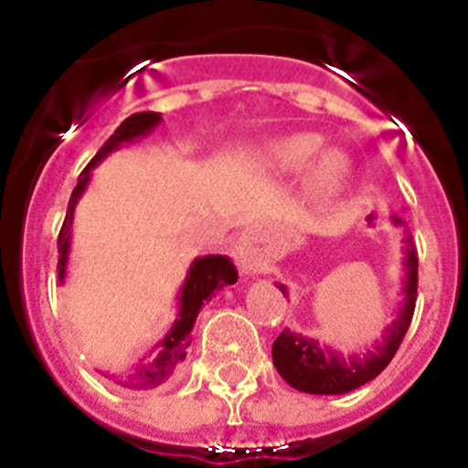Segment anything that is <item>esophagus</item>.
<instances>
[{
	"instance_id": "obj_1",
	"label": "esophagus",
	"mask_w": 468,
	"mask_h": 468,
	"mask_svg": "<svg viewBox=\"0 0 468 468\" xmlns=\"http://www.w3.org/2000/svg\"><path fill=\"white\" fill-rule=\"evenodd\" d=\"M239 258H241V264L246 271L258 270V255L253 253V248H250V243L248 241H243L241 248H239Z\"/></svg>"
}]
</instances>
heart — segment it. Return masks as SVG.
Returning <instances> with one entry per match:
<instances>
[{
	"label": "heart",
	"instance_id": "1",
	"mask_svg": "<svg viewBox=\"0 0 468 468\" xmlns=\"http://www.w3.org/2000/svg\"><path fill=\"white\" fill-rule=\"evenodd\" d=\"M325 140L318 133L281 135L262 147V164L276 176H292L304 171L307 165V192L316 201H335L349 185L351 161L345 152L324 150Z\"/></svg>",
	"mask_w": 468,
	"mask_h": 468
}]
</instances>
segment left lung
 Returning <instances> with one entry per match:
<instances>
[{"label": "left lung", "instance_id": "obj_1", "mask_svg": "<svg viewBox=\"0 0 468 468\" xmlns=\"http://www.w3.org/2000/svg\"><path fill=\"white\" fill-rule=\"evenodd\" d=\"M394 225H403L400 218H391ZM403 302L396 314V318L384 328L382 340L373 345V349H366L363 354H351L342 356L340 351L330 349L325 345H318V340L304 337L300 333H291L285 328L276 337L271 346V358L281 378L291 384L297 391L316 396H337L349 394L354 388L363 387L366 382L378 378L388 361L394 358L403 342L405 333L410 328L412 312H415L417 300V250L415 241L408 234L403 248ZM283 295H288L285 285L276 283Z\"/></svg>", "mask_w": 468, "mask_h": 468}]
</instances>
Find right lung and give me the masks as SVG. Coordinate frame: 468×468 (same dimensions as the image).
Returning a JSON list of instances; mask_svg holds the SVG:
<instances>
[{"label":"right lung","mask_w":468,"mask_h":468,"mask_svg":"<svg viewBox=\"0 0 468 468\" xmlns=\"http://www.w3.org/2000/svg\"><path fill=\"white\" fill-rule=\"evenodd\" d=\"M161 123L159 112H138V114H131L128 119H123L122 126L110 135L105 144L101 147V152L90 159L89 166L81 171L80 183L74 187L72 197H69L68 204V215H65L63 229H60V237H58V283H65V274H68V255H69V239H72V220H74V206L81 198V194L86 192L90 180V171H93L102 159H105L110 152L119 150L122 144L133 143V140L144 138L147 133H152L156 126ZM239 274L237 267L231 264V260L227 255H204V258H197L189 264V271L185 276V283L177 292V318L173 321V328L168 330L164 340L156 342V346L152 349L150 356H144L138 366L131 370V373L123 375H112V379L117 384H122L123 388H131V391H144V388L161 387L164 382L176 375V370L180 367V363L187 356L189 346V333L194 328V321H197L198 312L204 307V302L210 300L218 291L227 288V285L237 283Z\"/></svg>","instance_id":"obj_1"}]
</instances>
